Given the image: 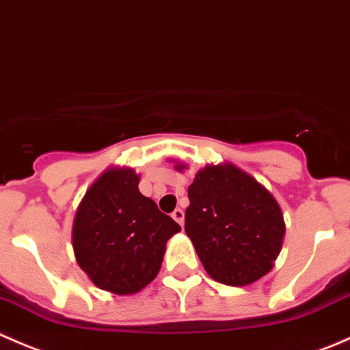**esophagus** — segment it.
I'll use <instances>...</instances> for the list:
<instances>
[{
    "instance_id": "34e87169",
    "label": "esophagus",
    "mask_w": 350,
    "mask_h": 350,
    "mask_svg": "<svg viewBox=\"0 0 350 350\" xmlns=\"http://www.w3.org/2000/svg\"><path fill=\"white\" fill-rule=\"evenodd\" d=\"M172 217H174L180 226H183V211L182 209H175L174 213H172Z\"/></svg>"
}]
</instances>
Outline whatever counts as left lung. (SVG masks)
<instances>
[{"label": "left lung", "mask_w": 350, "mask_h": 350, "mask_svg": "<svg viewBox=\"0 0 350 350\" xmlns=\"http://www.w3.org/2000/svg\"><path fill=\"white\" fill-rule=\"evenodd\" d=\"M172 161L180 174L187 170ZM189 200L185 233L209 278L240 288L272 271L284 243V214L257 178L230 161L206 165L190 183Z\"/></svg>", "instance_id": "left-lung-1"}]
</instances>
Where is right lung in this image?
<instances>
[{
  "label": "right lung",
  "instance_id": "add662e5",
  "mask_svg": "<svg viewBox=\"0 0 350 350\" xmlns=\"http://www.w3.org/2000/svg\"><path fill=\"white\" fill-rule=\"evenodd\" d=\"M141 175L112 165L83 196L72 219L76 264L98 289L136 294L154 281L180 226L139 192Z\"/></svg>",
  "mask_w": 350,
  "mask_h": 350
}]
</instances>
